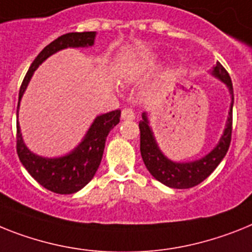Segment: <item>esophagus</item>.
<instances>
[{
    "label": "esophagus",
    "mask_w": 252,
    "mask_h": 252,
    "mask_svg": "<svg viewBox=\"0 0 252 252\" xmlns=\"http://www.w3.org/2000/svg\"><path fill=\"white\" fill-rule=\"evenodd\" d=\"M122 119L123 120H133L134 119V113H133L132 109H124L122 111Z\"/></svg>",
    "instance_id": "34e87169"
}]
</instances>
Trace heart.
<instances>
[{"mask_svg":"<svg viewBox=\"0 0 252 252\" xmlns=\"http://www.w3.org/2000/svg\"><path fill=\"white\" fill-rule=\"evenodd\" d=\"M138 74H139L138 69H137V70H128L126 74H124V78H126V80H130L133 79V78H136Z\"/></svg>","mask_w":252,"mask_h":252,"instance_id":"heart-1","label":"heart"}]
</instances>
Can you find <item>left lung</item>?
<instances>
[{
    "mask_svg": "<svg viewBox=\"0 0 252 252\" xmlns=\"http://www.w3.org/2000/svg\"><path fill=\"white\" fill-rule=\"evenodd\" d=\"M211 74L218 79H220L228 87L230 94V109L223 136L208 155H205L200 160L189 162L172 161L158 149L146 113L142 114V120L139 122L141 155H142L146 168L154 178L170 188L183 189V188H191L200 185L214 172L229 149L230 138H232V111H233L234 101L233 86H232L229 74L220 63H217V65L211 70Z\"/></svg>",
    "mask_w": 252,
    "mask_h": 252,
    "instance_id": "obj_1",
    "label": "left lung"
}]
</instances>
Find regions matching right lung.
Returning <instances> with one entry per match:
<instances>
[{"instance_id":"obj_1","label":"right lung","mask_w":252,"mask_h":252,"mask_svg":"<svg viewBox=\"0 0 252 252\" xmlns=\"http://www.w3.org/2000/svg\"><path fill=\"white\" fill-rule=\"evenodd\" d=\"M96 32H82V33H66L61 35L38 54L32 63L28 73L23 80L19 91V102L16 115L19 113L20 100L25 88L28 86L32 75L39 65L51 55L67 47H90L94 46ZM120 122V110L97 116L90 129L84 136L83 141L65 156L61 158H42L25 146L23 141L20 126L16 120V152L24 168L29 174L48 191L60 194L75 193L88 185L96 174L103 155L105 142L109 132Z\"/></svg>"}]
</instances>
